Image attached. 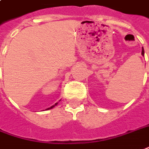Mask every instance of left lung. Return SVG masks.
<instances>
[{
    "mask_svg": "<svg viewBox=\"0 0 149 149\" xmlns=\"http://www.w3.org/2000/svg\"><path fill=\"white\" fill-rule=\"evenodd\" d=\"M141 54H142V55H144V50H143V49H142V53H141Z\"/></svg>",
    "mask_w": 149,
    "mask_h": 149,
    "instance_id": "1",
    "label": "left lung"
}]
</instances>
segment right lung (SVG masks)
Segmentation results:
<instances>
[{"instance_id":"obj_1","label":"right lung","mask_w":149,"mask_h":149,"mask_svg":"<svg viewBox=\"0 0 149 149\" xmlns=\"http://www.w3.org/2000/svg\"><path fill=\"white\" fill-rule=\"evenodd\" d=\"M57 104H58V102H57V103H56V104H54V105H53V106H51V107H50V108H49V109H53V108L54 107V106H56V105H57Z\"/></svg>"}]
</instances>
